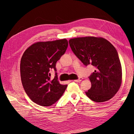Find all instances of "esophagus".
<instances>
[{
	"mask_svg": "<svg viewBox=\"0 0 134 134\" xmlns=\"http://www.w3.org/2000/svg\"><path fill=\"white\" fill-rule=\"evenodd\" d=\"M82 79H83V78H79L78 79H76V80H75L74 81H75V82H81V81H82Z\"/></svg>",
	"mask_w": 134,
	"mask_h": 134,
	"instance_id": "obj_1",
	"label": "esophagus"
}]
</instances>
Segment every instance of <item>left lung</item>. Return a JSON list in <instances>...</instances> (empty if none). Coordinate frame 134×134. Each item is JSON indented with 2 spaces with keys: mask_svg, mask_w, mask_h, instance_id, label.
<instances>
[{
  "mask_svg": "<svg viewBox=\"0 0 134 134\" xmlns=\"http://www.w3.org/2000/svg\"><path fill=\"white\" fill-rule=\"evenodd\" d=\"M69 43L84 65L95 67L89 76L92 86L86 92L87 97L96 102L111 99L122 82V68L115 47L106 39L92 36L71 38Z\"/></svg>",
  "mask_w": 134,
  "mask_h": 134,
  "instance_id": "left-lung-1",
  "label": "left lung"
}]
</instances>
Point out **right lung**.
Returning <instances> with one entry per match:
<instances>
[{"label": "right lung", "instance_id": "add662e5", "mask_svg": "<svg viewBox=\"0 0 134 134\" xmlns=\"http://www.w3.org/2000/svg\"><path fill=\"white\" fill-rule=\"evenodd\" d=\"M68 46L64 38L53 41L38 42L24 52L20 71L24 90L35 103L48 107L60 98L68 85L60 84L56 72V62L65 52ZM54 68V78H51L50 70Z\"/></svg>", "mask_w": 134, "mask_h": 134}]
</instances>
